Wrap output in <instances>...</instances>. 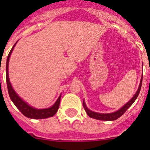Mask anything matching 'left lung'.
<instances>
[{"instance_id": "obj_1", "label": "left lung", "mask_w": 150, "mask_h": 150, "mask_svg": "<svg viewBox=\"0 0 150 150\" xmlns=\"http://www.w3.org/2000/svg\"><path fill=\"white\" fill-rule=\"evenodd\" d=\"M142 79L143 77L141 78V81H140V86H139V88L137 89V92L134 95V97L132 98L126 104L125 106H123L122 107L121 109L119 110L118 111L114 112H112V113H107V114H104V113H98V112H93V111H91L88 109L85 104V102L83 101V107H84L85 110L86 112V113L88 114V116L91 118H93V119H95V120H104V121H112V120H116L117 119L120 117L121 116H122L124 114L125 111L129 108L133 104L134 102L135 101V100L137 99V96H138L139 93H140V88H141V85H142Z\"/></svg>"}]
</instances>
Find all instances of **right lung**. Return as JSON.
<instances>
[{
	"label": "right lung",
	"mask_w": 150,
	"mask_h": 150,
	"mask_svg": "<svg viewBox=\"0 0 150 150\" xmlns=\"http://www.w3.org/2000/svg\"><path fill=\"white\" fill-rule=\"evenodd\" d=\"M16 43L14 44L13 46L12 50H10V53L8 55L7 60H6V85H7V89L8 93L10 95V98L11 99L12 101L13 102V104H15L16 107L21 112L24 116H25L26 117L30 118V119H46V118L51 117L53 116L59 110V105H60V100H61V96L59 97L58 100H56L54 105L52 107L47 108V109H41L38 110L35 108L30 107L28 104H26L25 102L23 101L17 95L15 91L12 88V86L10 84V79H9V75H8V64H9V59H10V55L12 53L13 48Z\"/></svg>",
	"instance_id": "add662e5"
}]
</instances>
